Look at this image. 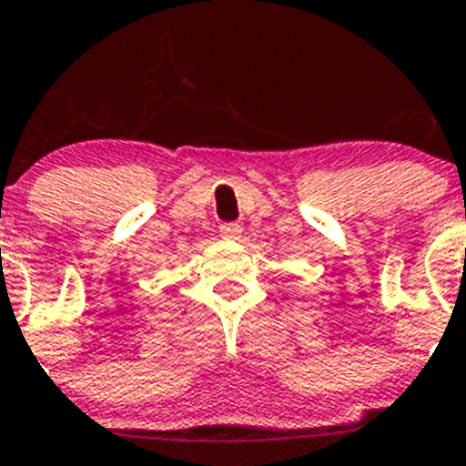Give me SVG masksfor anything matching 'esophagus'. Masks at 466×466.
I'll use <instances>...</instances> for the list:
<instances>
[{
  "label": "esophagus",
  "instance_id": "34e87169",
  "mask_svg": "<svg viewBox=\"0 0 466 466\" xmlns=\"http://www.w3.org/2000/svg\"><path fill=\"white\" fill-rule=\"evenodd\" d=\"M220 234L225 238H241V225H237V222H225V225H220Z\"/></svg>",
  "mask_w": 466,
  "mask_h": 466
}]
</instances>
